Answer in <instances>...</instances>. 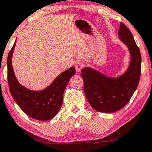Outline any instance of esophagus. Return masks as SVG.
<instances>
[{
  "label": "esophagus",
  "mask_w": 152,
  "mask_h": 152,
  "mask_svg": "<svg viewBox=\"0 0 152 152\" xmlns=\"http://www.w3.org/2000/svg\"><path fill=\"white\" fill-rule=\"evenodd\" d=\"M75 69H76V71L77 72H81V70L82 69L83 67L84 66V64L83 63V62L82 61H78L77 62V63L75 64Z\"/></svg>",
  "instance_id": "obj_1"
}]
</instances>
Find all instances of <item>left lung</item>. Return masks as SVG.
I'll use <instances>...</instances> for the list:
<instances>
[{
    "instance_id": "left-lung-1",
    "label": "left lung",
    "mask_w": 152,
    "mask_h": 152,
    "mask_svg": "<svg viewBox=\"0 0 152 152\" xmlns=\"http://www.w3.org/2000/svg\"><path fill=\"white\" fill-rule=\"evenodd\" d=\"M118 34L130 53L129 65L123 74L111 77L92 68L82 70L87 100L93 109L102 113H113L124 107L134 95L140 80L141 55L134 37L122 23Z\"/></svg>"
}]
</instances>
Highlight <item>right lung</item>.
I'll return each mask as SVG.
<instances>
[{"instance_id":"obj_1","label":"right lung","mask_w":152,"mask_h":152,"mask_svg":"<svg viewBox=\"0 0 152 152\" xmlns=\"http://www.w3.org/2000/svg\"><path fill=\"white\" fill-rule=\"evenodd\" d=\"M16 41L7 57V80L10 93L23 112L33 119L46 121L53 118L61 109L64 90L70 77L75 74L72 66L59 75L46 88L32 91L22 86L16 79L12 64Z\"/></svg>"}]
</instances>
